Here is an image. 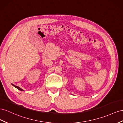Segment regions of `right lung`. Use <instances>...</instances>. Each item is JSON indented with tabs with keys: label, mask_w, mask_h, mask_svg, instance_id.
I'll return each mask as SVG.
<instances>
[{
	"label": "right lung",
	"mask_w": 123,
	"mask_h": 123,
	"mask_svg": "<svg viewBox=\"0 0 123 123\" xmlns=\"http://www.w3.org/2000/svg\"><path fill=\"white\" fill-rule=\"evenodd\" d=\"M12 86H14V87H15L16 88H17V89L19 90H20V91H23V90H22V89H20V87H18V86H14V85H12Z\"/></svg>",
	"instance_id": "add662e5"
}]
</instances>
